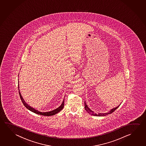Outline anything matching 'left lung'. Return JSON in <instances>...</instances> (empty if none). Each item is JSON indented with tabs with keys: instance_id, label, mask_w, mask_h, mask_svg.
I'll return each instance as SVG.
<instances>
[{
	"instance_id": "left-lung-1",
	"label": "left lung",
	"mask_w": 146,
	"mask_h": 146,
	"mask_svg": "<svg viewBox=\"0 0 146 146\" xmlns=\"http://www.w3.org/2000/svg\"><path fill=\"white\" fill-rule=\"evenodd\" d=\"M120 104L119 105V106H118L117 107H115L114 108H113V109H112L111 110H110V111H109L108 112L102 113H98V114H97V113H95L93 111L91 110L88 107V106H87V104H86V102H84V108H85V110H86V111H87V112L89 114H90L91 115H94V116H106V115L110 114L111 113L113 112L116 109H117L119 107Z\"/></svg>"
}]
</instances>
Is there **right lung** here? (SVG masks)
I'll return each instance as SVG.
<instances>
[{
  "mask_svg": "<svg viewBox=\"0 0 146 146\" xmlns=\"http://www.w3.org/2000/svg\"><path fill=\"white\" fill-rule=\"evenodd\" d=\"M18 84H19V82H18ZM18 90H19V96L21 97V102H23V105L26 107L28 110L31 111V112H32L35 113L36 114H39V115H44V116H52V115H55L57 114V113L59 112L62 109H63V108L64 107V100H63V102H62L61 105L59 106V107L57 108L56 109H55V110H52L51 111H49V112H40L38 110L35 109L34 108H33L32 107H31V106H29L25 101V100H23V98L22 97L21 95V92H20V90H19V84H18Z\"/></svg>",
  "mask_w": 146,
  "mask_h": 146,
  "instance_id": "add662e5",
  "label": "right lung"
}]
</instances>
